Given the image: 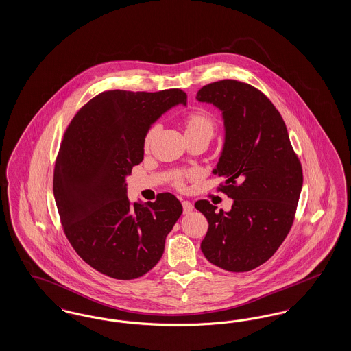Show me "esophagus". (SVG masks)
I'll return each instance as SVG.
<instances>
[{
	"label": "esophagus",
	"instance_id": "esophagus-1",
	"mask_svg": "<svg viewBox=\"0 0 351 351\" xmlns=\"http://www.w3.org/2000/svg\"><path fill=\"white\" fill-rule=\"evenodd\" d=\"M182 205H183V212L185 215H188V213H191L193 210V205L189 201H183Z\"/></svg>",
	"mask_w": 351,
	"mask_h": 351
}]
</instances>
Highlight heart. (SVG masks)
Segmentation results:
<instances>
[{"mask_svg":"<svg viewBox=\"0 0 351 351\" xmlns=\"http://www.w3.org/2000/svg\"><path fill=\"white\" fill-rule=\"evenodd\" d=\"M184 125H185V135L186 136H202L210 142V139L215 136V133H216L215 119L204 109H196V110L191 112L185 118ZM154 133H155V129L152 128L145 135V141H143L145 149L150 147ZM185 176H186L185 173H180V172L175 173L173 179H172V185L179 189H183Z\"/></svg>","mask_w":351,"mask_h":351,"instance_id":"1","label":"heart"}]
</instances>
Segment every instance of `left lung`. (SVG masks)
<instances>
[{
  "label": "left lung",
  "mask_w": 351,
  "mask_h": 351,
  "mask_svg": "<svg viewBox=\"0 0 351 351\" xmlns=\"http://www.w3.org/2000/svg\"><path fill=\"white\" fill-rule=\"evenodd\" d=\"M196 99L222 110L225 145L213 172L226 179L218 191L234 200L230 212L196 201L209 223L201 251L217 267L246 272L267 262L292 228L300 160L280 113L255 86L219 80L204 85Z\"/></svg>",
  "instance_id": "1"
}]
</instances>
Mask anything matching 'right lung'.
I'll return each instance as SVG.
<instances>
[{
  "instance_id": "add662e5",
  "label": "right lung",
  "mask_w": 351,
  "mask_h": 351,
  "mask_svg": "<svg viewBox=\"0 0 351 351\" xmlns=\"http://www.w3.org/2000/svg\"><path fill=\"white\" fill-rule=\"evenodd\" d=\"M186 102L182 89L106 90L69 122L53 169V196L71 246L86 265L118 280L136 279L163 255L183 206L165 192L146 205L126 196L125 178L143 160L151 123Z\"/></svg>"
}]
</instances>
